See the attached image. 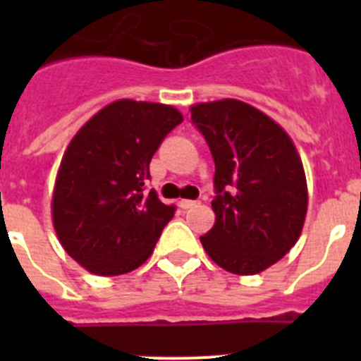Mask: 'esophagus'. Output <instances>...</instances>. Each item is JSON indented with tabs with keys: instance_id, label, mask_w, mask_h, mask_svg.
I'll return each mask as SVG.
<instances>
[{
	"instance_id": "esophagus-1",
	"label": "esophagus",
	"mask_w": 361,
	"mask_h": 361,
	"mask_svg": "<svg viewBox=\"0 0 361 361\" xmlns=\"http://www.w3.org/2000/svg\"><path fill=\"white\" fill-rule=\"evenodd\" d=\"M197 200H188V199H184V200H180V208L183 209H190V208H195L197 206Z\"/></svg>"
}]
</instances>
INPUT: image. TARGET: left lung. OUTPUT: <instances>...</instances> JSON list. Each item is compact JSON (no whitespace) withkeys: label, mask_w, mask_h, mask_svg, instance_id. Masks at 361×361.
<instances>
[{"label":"left lung","mask_w":361,"mask_h":361,"mask_svg":"<svg viewBox=\"0 0 361 361\" xmlns=\"http://www.w3.org/2000/svg\"><path fill=\"white\" fill-rule=\"evenodd\" d=\"M215 161V224L200 237L213 262L257 275L289 253L304 228L307 180L288 132L238 99L190 108Z\"/></svg>","instance_id":"8db88e82"}]
</instances>
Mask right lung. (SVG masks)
Here are the masks:
<instances>
[{
  "label": "right lung",
  "instance_id": "add662e5",
  "mask_svg": "<svg viewBox=\"0 0 361 361\" xmlns=\"http://www.w3.org/2000/svg\"><path fill=\"white\" fill-rule=\"evenodd\" d=\"M184 121L170 104L119 99L82 124L66 146L52 193V222L66 253L94 275L146 262L173 206L146 191L149 161Z\"/></svg>",
  "mask_w": 361,
  "mask_h": 361
}]
</instances>
